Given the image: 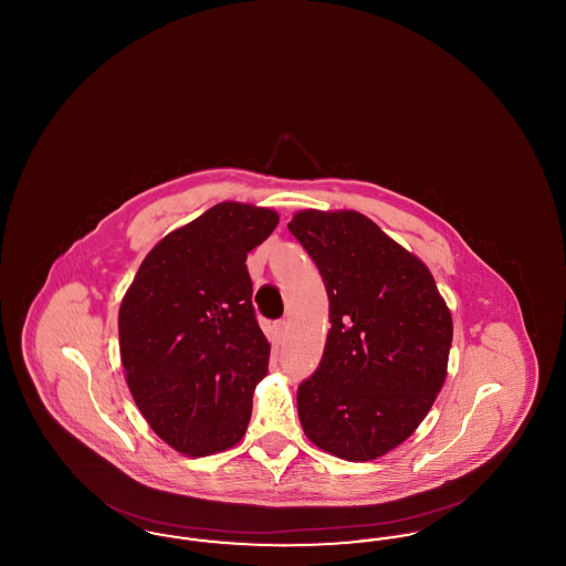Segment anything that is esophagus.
<instances>
[{
  "label": "esophagus",
  "mask_w": 566,
  "mask_h": 566,
  "mask_svg": "<svg viewBox=\"0 0 566 566\" xmlns=\"http://www.w3.org/2000/svg\"><path fill=\"white\" fill-rule=\"evenodd\" d=\"M273 328H275L277 339H282L284 333H286V328H289V323H286V321H277V323L273 324Z\"/></svg>",
  "instance_id": "esophagus-1"
}]
</instances>
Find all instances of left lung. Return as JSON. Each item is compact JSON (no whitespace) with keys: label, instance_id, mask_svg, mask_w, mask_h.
Here are the masks:
<instances>
[{"label":"left lung","instance_id":"left-lung-1","mask_svg":"<svg viewBox=\"0 0 566 566\" xmlns=\"http://www.w3.org/2000/svg\"><path fill=\"white\" fill-rule=\"evenodd\" d=\"M289 229L323 275L331 323L318 369L296 390L301 427L333 457H384L446 381L450 310L427 265L367 216L305 210Z\"/></svg>","mask_w":566,"mask_h":566}]
</instances>
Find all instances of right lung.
Returning <instances> with one entry per match:
<instances>
[{
    "label": "right lung",
    "mask_w": 566,
    "mask_h": 566,
    "mask_svg": "<svg viewBox=\"0 0 566 566\" xmlns=\"http://www.w3.org/2000/svg\"><path fill=\"white\" fill-rule=\"evenodd\" d=\"M277 220L268 208L218 203L148 252L120 303V360L135 405L182 454L222 452L248 429L270 344L245 256Z\"/></svg>",
    "instance_id": "right-lung-1"
}]
</instances>
